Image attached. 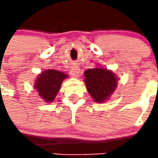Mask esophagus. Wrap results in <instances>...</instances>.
I'll return each instance as SVG.
<instances>
[{
	"label": "esophagus",
	"instance_id": "esophagus-1",
	"mask_svg": "<svg viewBox=\"0 0 158 158\" xmlns=\"http://www.w3.org/2000/svg\"><path fill=\"white\" fill-rule=\"evenodd\" d=\"M79 72H80V71H79V68L74 67V68H73V69L70 70V74H71L72 77H73V78H78V77H79Z\"/></svg>",
	"mask_w": 158,
	"mask_h": 158
}]
</instances>
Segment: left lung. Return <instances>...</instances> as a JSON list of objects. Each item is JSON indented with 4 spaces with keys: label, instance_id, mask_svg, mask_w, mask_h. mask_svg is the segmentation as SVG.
Here are the masks:
<instances>
[{
    "label": "left lung",
    "instance_id": "obj_1",
    "mask_svg": "<svg viewBox=\"0 0 158 158\" xmlns=\"http://www.w3.org/2000/svg\"><path fill=\"white\" fill-rule=\"evenodd\" d=\"M86 89L96 102L102 103L109 97L118 85V79L112 71L102 68L88 69L85 72Z\"/></svg>",
    "mask_w": 158,
    "mask_h": 158
}]
</instances>
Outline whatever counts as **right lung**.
I'll use <instances>...</instances> for the list:
<instances>
[{"label": "right lung", "instance_id": "right-lung-1", "mask_svg": "<svg viewBox=\"0 0 158 158\" xmlns=\"http://www.w3.org/2000/svg\"><path fill=\"white\" fill-rule=\"evenodd\" d=\"M66 78H68V75L64 73L54 69L45 70L36 79L35 89L45 102H52Z\"/></svg>", "mask_w": 158, "mask_h": 158}]
</instances>
